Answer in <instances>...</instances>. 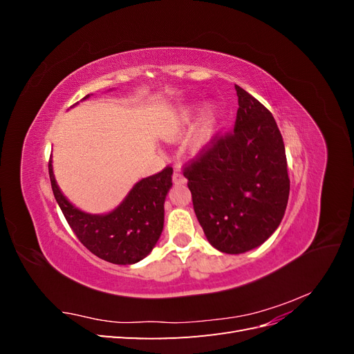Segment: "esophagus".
I'll return each instance as SVG.
<instances>
[{"label": "esophagus", "instance_id": "1", "mask_svg": "<svg viewBox=\"0 0 354 354\" xmlns=\"http://www.w3.org/2000/svg\"><path fill=\"white\" fill-rule=\"evenodd\" d=\"M173 181H174L176 185H185V183H186V178H185L183 174L180 173V171L176 169L174 173H173Z\"/></svg>", "mask_w": 354, "mask_h": 354}]
</instances>
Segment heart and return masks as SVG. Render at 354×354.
<instances>
[{"label": "heart", "mask_w": 354, "mask_h": 354, "mask_svg": "<svg viewBox=\"0 0 354 354\" xmlns=\"http://www.w3.org/2000/svg\"><path fill=\"white\" fill-rule=\"evenodd\" d=\"M195 112H196V108H194V106H187V108H185L178 113L173 131H169L167 134L169 140H177V138L181 137L185 128L194 121ZM220 128H221V111L216 108V106H209L201 118L198 130L195 131L194 137H192L190 140V147L194 149L195 152L207 149L214 142V138L217 137Z\"/></svg>", "instance_id": "heart-1"}]
</instances>
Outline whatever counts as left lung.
Masks as SVG:
<instances>
[{
    "label": "left lung",
    "instance_id": "obj_1",
    "mask_svg": "<svg viewBox=\"0 0 354 354\" xmlns=\"http://www.w3.org/2000/svg\"><path fill=\"white\" fill-rule=\"evenodd\" d=\"M233 131L183 167L201 227L221 252L242 254L269 239L289 196L282 134L270 111L239 85Z\"/></svg>",
    "mask_w": 354,
    "mask_h": 354
}]
</instances>
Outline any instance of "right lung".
<instances>
[{
  "instance_id": "right-lung-1",
  "label": "right lung",
  "mask_w": 354,
  "mask_h": 354,
  "mask_svg": "<svg viewBox=\"0 0 354 354\" xmlns=\"http://www.w3.org/2000/svg\"><path fill=\"white\" fill-rule=\"evenodd\" d=\"M48 174L63 216L80 242L94 255L113 264H134L152 251L164 229V202L173 186V168L165 167L160 173L138 181L120 207L103 216L82 212L63 196L51 160Z\"/></svg>"
}]
</instances>
